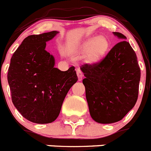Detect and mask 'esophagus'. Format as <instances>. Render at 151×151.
Masks as SVG:
<instances>
[{"mask_svg": "<svg viewBox=\"0 0 151 151\" xmlns=\"http://www.w3.org/2000/svg\"><path fill=\"white\" fill-rule=\"evenodd\" d=\"M76 74H77L78 78V81H81L82 78H83V73H82L81 70L79 68L76 69Z\"/></svg>", "mask_w": 151, "mask_h": 151, "instance_id": "esophagus-1", "label": "esophagus"}]
</instances>
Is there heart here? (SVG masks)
<instances>
[{
  "label": "heart",
  "instance_id": "b5f03b06",
  "mask_svg": "<svg viewBox=\"0 0 151 151\" xmlns=\"http://www.w3.org/2000/svg\"><path fill=\"white\" fill-rule=\"evenodd\" d=\"M109 47L108 40L104 37L90 39L83 45L82 50L86 52V59L90 62H95L104 57Z\"/></svg>",
  "mask_w": 151,
  "mask_h": 151
}]
</instances>
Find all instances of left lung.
I'll list each match as a JSON object with an SVG mask.
<instances>
[{
    "instance_id": "8db88e82",
    "label": "left lung",
    "mask_w": 151,
    "mask_h": 151,
    "mask_svg": "<svg viewBox=\"0 0 151 151\" xmlns=\"http://www.w3.org/2000/svg\"><path fill=\"white\" fill-rule=\"evenodd\" d=\"M114 34L126 38L121 33ZM81 70L89 113L97 123L120 121L134 106L141 72L136 53L126 40L116 44L101 61L84 64Z\"/></svg>"
}]
</instances>
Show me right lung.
I'll list each match as a JSON object with an SVG mask.
<instances>
[{
	"label": "right lung",
	"instance_id": "obj_1",
	"mask_svg": "<svg viewBox=\"0 0 151 151\" xmlns=\"http://www.w3.org/2000/svg\"><path fill=\"white\" fill-rule=\"evenodd\" d=\"M57 33L25 38L9 68L7 79L13 104L23 117L34 123L54 121L68 91L78 81L73 66L67 71L54 68V58L45 50L46 42Z\"/></svg>",
	"mask_w": 151,
	"mask_h": 151
}]
</instances>
